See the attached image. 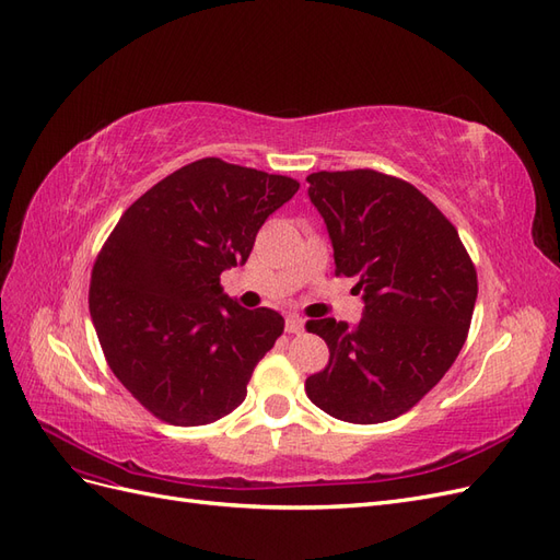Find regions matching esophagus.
<instances>
[{
  "instance_id": "1",
  "label": "esophagus",
  "mask_w": 560,
  "mask_h": 560,
  "mask_svg": "<svg viewBox=\"0 0 560 560\" xmlns=\"http://www.w3.org/2000/svg\"><path fill=\"white\" fill-rule=\"evenodd\" d=\"M284 329H287V334H301L303 331V319L299 315H287Z\"/></svg>"
}]
</instances>
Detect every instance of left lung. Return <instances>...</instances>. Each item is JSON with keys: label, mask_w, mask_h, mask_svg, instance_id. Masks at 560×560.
Wrapping results in <instances>:
<instances>
[{"label": "left lung", "mask_w": 560, "mask_h": 560, "mask_svg": "<svg viewBox=\"0 0 560 560\" xmlns=\"http://www.w3.org/2000/svg\"><path fill=\"white\" fill-rule=\"evenodd\" d=\"M336 276L358 278V325L308 319L329 364L306 378L322 411L358 425L393 420L444 378L463 350L479 280L455 226L413 184L369 167L313 173Z\"/></svg>", "instance_id": "left-lung-1"}]
</instances>
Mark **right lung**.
<instances>
[{"label": "right lung", "instance_id": "1", "mask_svg": "<svg viewBox=\"0 0 560 560\" xmlns=\"http://www.w3.org/2000/svg\"><path fill=\"white\" fill-rule=\"evenodd\" d=\"M296 191L292 177L200 159L118 219L95 259L89 306L109 369L151 416L194 428L245 401L284 319L238 306L219 276L247 261L268 214Z\"/></svg>", "mask_w": 560, "mask_h": 560}]
</instances>
